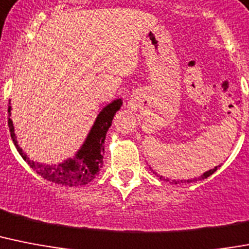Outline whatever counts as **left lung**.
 Here are the masks:
<instances>
[{"instance_id": "1", "label": "left lung", "mask_w": 249, "mask_h": 249, "mask_svg": "<svg viewBox=\"0 0 249 249\" xmlns=\"http://www.w3.org/2000/svg\"><path fill=\"white\" fill-rule=\"evenodd\" d=\"M217 167H220V166H215V167H213V169H211V170L206 171V173L203 174V175H202L201 178H198V179H206V178H209L210 175H212V174H213L216 170H217ZM152 171H153V170H152ZM153 174H155V175H157L156 171H153ZM160 179H163V180L170 181V180H169V179H165V178H163V177H160ZM193 181H197V178H195V179H188V180H171L170 183H173V184H179V183H193Z\"/></svg>"}]
</instances>
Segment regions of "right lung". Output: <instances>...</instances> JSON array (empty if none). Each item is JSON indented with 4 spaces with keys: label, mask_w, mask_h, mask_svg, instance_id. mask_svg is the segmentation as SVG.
<instances>
[{
    "label": "right lung",
    "mask_w": 249,
    "mask_h": 249,
    "mask_svg": "<svg viewBox=\"0 0 249 249\" xmlns=\"http://www.w3.org/2000/svg\"><path fill=\"white\" fill-rule=\"evenodd\" d=\"M121 105H123V101L120 98L107 105L97 116L86 142L83 143L80 149L76 152L75 157L66 160L62 163H57V165H44V163L36 162L26 156L16 142L13 120L9 118L7 123H9L10 134H11V139H13L18 152L20 153V156L23 157L24 161L36 173L39 174L46 180L60 184V185H65V187L86 185L98 175L101 167L104 165V143L106 133L111 126L112 119H114L116 111L121 107ZM10 111H11V106H9V114Z\"/></svg>",
    "instance_id": "add662e5"
}]
</instances>
